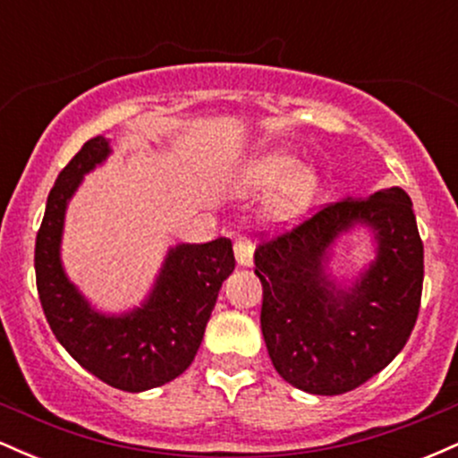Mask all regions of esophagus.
I'll list each match as a JSON object with an SVG mask.
<instances>
[{"label": "esophagus", "mask_w": 458, "mask_h": 458, "mask_svg": "<svg viewBox=\"0 0 458 458\" xmlns=\"http://www.w3.org/2000/svg\"><path fill=\"white\" fill-rule=\"evenodd\" d=\"M234 259L243 269H250V267L254 265V245H251L250 239L239 236V239L234 241Z\"/></svg>", "instance_id": "34e87169"}]
</instances>
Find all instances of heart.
<instances>
[{"mask_svg":"<svg viewBox=\"0 0 458 458\" xmlns=\"http://www.w3.org/2000/svg\"><path fill=\"white\" fill-rule=\"evenodd\" d=\"M236 187L251 196L276 191L267 202V217L273 224H293L312 208L318 196V174L312 167H303L293 152L267 150L239 167Z\"/></svg>","mask_w":458,"mask_h":458,"instance_id":"heart-1","label":"heart"}]
</instances>
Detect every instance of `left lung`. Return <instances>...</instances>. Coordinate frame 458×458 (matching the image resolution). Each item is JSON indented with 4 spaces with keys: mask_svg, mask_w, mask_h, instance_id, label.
<instances>
[{
    "mask_svg": "<svg viewBox=\"0 0 458 458\" xmlns=\"http://www.w3.org/2000/svg\"><path fill=\"white\" fill-rule=\"evenodd\" d=\"M364 233L373 259L353 276L333 271L335 247ZM260 327L273 368L297 390L335 396L381 372L418 318L424 247L401 187L346 196L256 250Z\"/></svg>",
    "mask_w": 458,
    "mask_h": 458,
    "instance_id": "8db88e82",
    "label": "left lung"
}]
</instances>
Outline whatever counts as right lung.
Returning a JSON list of instances; mask_svg holds the SVG:
<instances>
[{"mask_svg": "<svg viewBox=\"0 0 458 458\" xmlns=\"http://www.w3.org/2000/svg\"><path fill=\"white\" fill-rule=\"evenodd\" d=\"M105 135L88 140L60 172L36 236V286L57 343L88 372L123 392H146L191 366L219 288L234 271L230 239L167 247L140 306L105 312L79 291L62 262L68 204L83 178L112 155Z\"/></svg>", "mask_w": 458, "mask_h": 458, "instance_id": "1", "label": "right lung"}]
</instances>
